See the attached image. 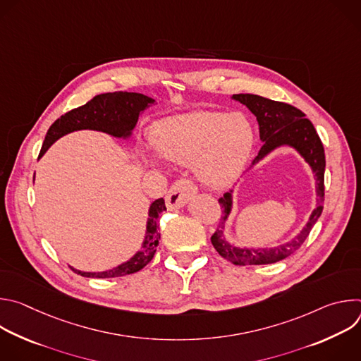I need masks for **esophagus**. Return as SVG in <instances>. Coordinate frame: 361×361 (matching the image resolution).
Instances as JSON below:
<instances>
[{
  "label": "esophagus",
  "mask_w": 361,
  "mask_h": 361,
  "mask_svg": "<svg viewBox=\"0 0 361 361\" xmlns=\"http://www.w3.org/2000/svg\"><path fill=\"white\" fill-rule=\"evenodd\" d=\"M197 187L192 181L187 178H180L177 180L171 188L167 192L166 202L169 210H177L184 207V205L195 195Z\"/></svg>",
  "instance_id": "obj_1"
}]
</instances>
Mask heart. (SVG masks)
Listing matches in <instances>:
<instances>
[{
	"instance_id": "obj_1",
	"label": "heart",
	"mask_w": 361,
	"mask_h": 361,
	"mask_svg": "<svg viewBox=\"0 0 361 361\" xmlns=\"http://www.w3.org/2000/svg\"><path fill=\"white\" fill-rule=\"evenodd\" d=\"M151 142L167 161L190 164L197 178L209 187L223 188L243 173L252 151L254 131L241 113L190 111L166 117L151 128ZM147 160L157 164L159 157Z\"/></svg>"
}]
</instances>
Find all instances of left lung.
Instances as JSON below:
<instances>
[{
  "instance_id": "1",
  "label": "left lung",
  "mask_w": 361,
  "mask_h": 361,
  "mask_svg": "<svg viewBox=\"0 0 361 361\" xmlns=\"http://www.w3.org/2000/svg\"><path fill=\"white\" fill-rule=\"evenodd\" d=\"M231 98L244 104L255 116L257 123H259L260 140L263 141V145L259 151V156L252 160V166L262 161L276 148L288 145L294 148L304 159V161L312 167L316 177L317 201L310 219H308L307 224L291 241L271 248H240L230 244L226 240L224 228L233 209V190L226 192L219 200L224 216L220 220L217 231L212 235V243L219 254L235 266H260L277 263L284 260L286 257L291 255L301 247L307 235L310 234L313 226L322 216L326 170L324 147L312 121L305 118V114L298 109L286 104V102L273 101L255 94H234Z\"/></svg>"
}]
</instances>
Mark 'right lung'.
Masks as SVG:
<instances>
[{
	"label": "right lung",
	"instance_id": "right-lung-1",
	"mask_svg": "<svg viewBox=\"0 0 361 361\" xmlns=\"http://www.w3.org/2000/svg\"><path fill=\"white\" fill-rule=\"evenodd\" d=\"M154 101L156 99H152L144 94L126 92V91L95 95L92 99L87 102V104L66 113L64 116H61L59 120L53 123V126H51L47 131L38 159L42 157L45 151L59 138L78 130L102 131L113 137L127 140L131 135L140 114L144 110H147L149 106H152ZM166 210H167L166 202L163 198L156 200L149 205L145 238H144L142 247L126 263L114 269H110L106 271H97V273L81 271L74 267H70V269L74 273L88 279H114V277H123V276L140 271L152 260L154 254H156V247L159 245V240H160V233L157 231L159 228L157 223H159L160 214Z\"/></svg>",
	"mask_w": 361,
	"mask_h": 361
}]
</instances>
